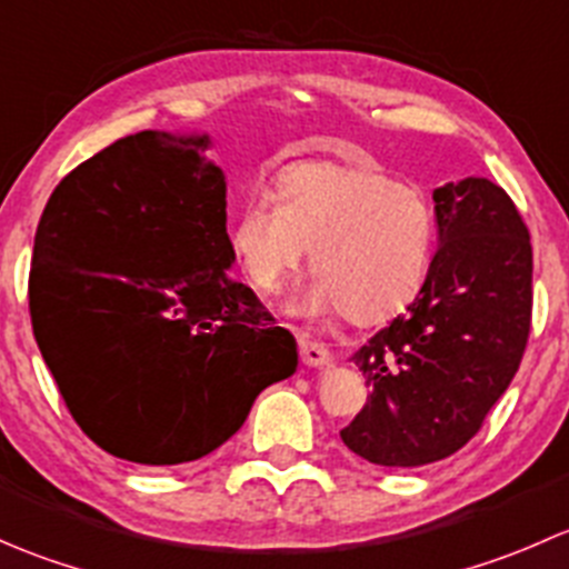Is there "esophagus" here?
<instances>
[{"label": "esophagus", "instance_id": "34e87169", "mask_svg": "<svg viewBox=\"0 0 569 569\" xmlns=\"http://www.w3.org/2000/svg\"><path fill=\"white\" fill-rule=\"evenodd\" d=\"M300 360L306 366H313V369H321V366H330V352L321 343L311 341V338H300Z\"/></svg>", "mask_w": 569, "mask_h": 569}]
</instances>
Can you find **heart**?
<instances>
[{
    "label": "heart",
    "instance_id": "heart-1",
    "mask_svg": "<svg viewBox=\"0 0 569 569\" xmlns=\"http://www.w3.org/2000/svg\"><path fill=\"white\" fill-rule=\"evenodd\" d=\"M274 198L242 203L228 242L258 295H280L311 250L317 283L302 308L377 325L423 289L435 256V211L410 183L355 162H291Z\"/></svg>",
    "mask_w": 569,
    "mask_h": 569
}]
</instances>
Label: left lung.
Here are the masks:
<instances>
[{
  "instance_id": "obj_1",
  "label": "left lung",
  "mask_w": 569,
  "mask_h": 569,
  "mask_svg": "<svg viewBox=\"0 0 569 569\" xmlns=\"http://www.w3.org/2000/svg\"><path fill=\"white\" fill-rule=\"evenodd\" d=\"M432 200L440 248L427 283L352 355L371 396L341 440L382 468L460 451L529 343L531 239L512 198L470 176L435 189Z\"/></svg>"
}]
</instances>
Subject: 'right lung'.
<instances>
[{"label":"right lung","instance_id":"obj_1","mask_svg":"<svg viewBox=\"0 0 569 569\" xmlns=\"http://www.w3.org/2000/svg\"><path fill=\"white\" fill-rule=\"evenodd\" d=\"M209 134L120 137L57 183L30 269L32 332L73 421L148 468L200 460L297 369L295 336L228 278Z\"/></svg>","mask_w":569,"mask_h":569}]
</instances>
